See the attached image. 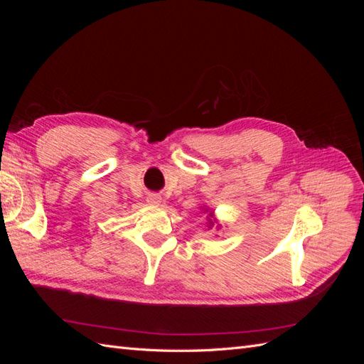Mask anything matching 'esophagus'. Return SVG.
I'll return each instance as SVG.
<instances>
[{"label": "esophagus", "instance_id": "34e87169", "mask_svg": "<svg viewBox=\"0 0 364 364\" xmlns=\"http://www.w3.org/2000/svg\"><path fill=\"white\" fill-rule=\"evenodd\" d=\"M147 202H149L150 205H159V203H161V197L156 196V194H150V196L147 197Z\"/></svg>", "mask_w": 364, "mask_h": 364}]
</instances>
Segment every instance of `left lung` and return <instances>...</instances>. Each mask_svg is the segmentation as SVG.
I'll return each mask as SVG.
<instances>
[{"instance_id":"obj_1","label":"left lung","mask_w":364,"mask_h":364,"mask_svg":"<svg viewBox=\"0 0 364 364\" xmlns=\"http://www.w3.org/2000/svg\"><path fill=\"white\" fill-rule=\"evenodd\" d=\"M202 209H203V211L208 214V215H206V218H208V222H206V223H208V229H213V226L217 223V218H214V220H213V217H214V211H211V209H209V208H205V206H203ZM220 226H222V225H217V228H215V229H220Z\"/></svg>"}]
</instances>
